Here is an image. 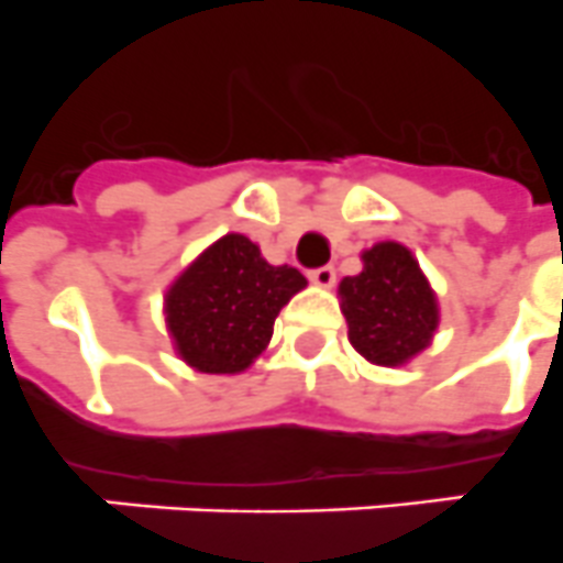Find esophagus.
<instances>
[{"instance_id":"esophagus-1","label":"esophagus","mask_w":563,"mask_h":563,"mask_svg":"<svg viewBox=\"0 0 563 563\" xmlns=\"http://www.w3.org/2000/svg\"><path fill=\"white\" fill-rule=\"evenodd\" d=\"M308 277H311V283H317V286L331 288L333 280H336V272H333V266H319V269L308 272Z\"/></svg>"}]
</instances>
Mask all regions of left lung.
Listing matches in <instances>:
<instances>
[{"instance_id": "obj_1", "label": "left lung", "mask_w": 563, "mask_h": 563, "mask_svg": "<svg viewBox=\"0 0 563 563\" xmlns=\"http://www.w3.org/2000/svg\"><path fill=\"white\" fill-rule=\"evenodd\" d=\"M364 269L339 283L347 339L367 362L395 367L432 342L438 302L412 252L384 241L362 255Z\"/></svg>"}]
</instances>
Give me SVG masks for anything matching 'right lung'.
<instances>
[{
  "label": "right lung",
  "mask_w": 563,
  "mask_h": 563,
  "mask_svg": "<svg viewBox=\"0 0 563 563\" xmlns=\"http://www.w3.org/2000/svg\"><path fill=\"white\" fill-rule=\"evenodd\" d=\"M306 277L272 266L246 235H224L165 297L176 351L201 373H241L269 344L275 319Z\"/></svg>",
  "instance_id": "add662e5"
}]
</instances>
